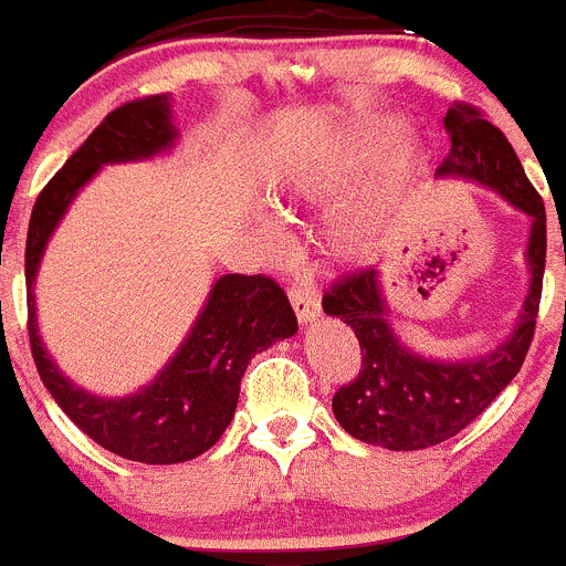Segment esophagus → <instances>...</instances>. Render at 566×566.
<instances>
[{
	"label": "esophagus",
	"instance_id": "1",
	"mask_svg": "<svg viewBox=\"0 0 566 566\" xmlns=\"http://www.w3.org/2000/svg\"><path fill=\"white\" fill-rule=\"evenodd\" d=\"M289 300H292L294 314H297L300 323H311V319L319 317V294L314 292L311 283H303V280H300V283H292Z\"/></svg>",
	"mask_w": 566,
	"mask_h": 566
}]
</instances>
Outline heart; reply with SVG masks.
Returning <instances> with one entry per match:
<instances>
[{"label": "heart", "mask_w": 566, "mask_h": 566, "mask_svg": "<svg viewBox=\"0 0 566 566\" xmlns=\"http://www.w3.org/2000/svg\"><path fill=\"white\" fill-rule=\"evenodd\" d=\"M403 134H407V123L401 117H396V114H370V117L356 123L350 132L342 134L336 143H331L328 148L311 154V157H305L294 168L292 181H289L292 193L297 199L311 201V205H325V201L342 199L367 174H373L378 165H384V159L401 144ZM421 148L418 145H402L391 163L381 170V179H378L376 190L370 193L367 205L361 207V212H356L354 219H347L339 227L336 243L347 249V252L359 249L367 241V235L396 210V205L407 193L415 176L421 174ZM258 227H261V235L269 243H277L283 238L280 224L272 216H261Z\"/></svg>", "instance_id": "b5f03b06"}]
</instances>
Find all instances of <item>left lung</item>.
Returning <instances> with one entry per match:
<instances>
[{"label":"left lung","mask_w":566,"mask_h":566,"mask_svg":"<svg viewBox=\"0 0 566 566\" xmlns=\"http://www.w3.org/2000/svg\"><path fill=\"white\" fill-rule=\"evenodd\" d=\"M452 139L438 176H454L496 190L507 205L531 219L527 238L525 305L516 328L483 356L440 361L418 356L396 336L387 314L378 269H361L336 280L323 297L331 317L345 319L361 347V370L334 396V415L347 434L392 452L429 449L463 432L520 373L536 331L542 300L544 258H547V216L544 201L525 176L520 157L505 134L485 120L480 108L454 103L443 117Z\"/></svg>","instance_id":"8db88e82"}]
</instances>
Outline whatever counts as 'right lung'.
Returning a JSON list of instances; mask_svg holds the SVG:
<instances>
[{"label":"right lung","instance_id":"right-lung-1","mask_svg":"<svg viewBox=\"0 0 566 566\" xmlns=\"http://www.w3.org/2000/svg\"><path fill=\"white\" fill-rule=\"evenodd\" d=\"M176 134L168 95L139 97L106 114L39 193L24 249L28 334L41 381L72 423L97 446L148 465L185 463L219 443L235 415L241 378L252 356L297 331L292 303L272 277L221 274L174 359L134 396H92L70 381L46 354L35 319L33 283L46 241L66 207L103 165L137 163L170 151Z\"/></svg>","mask_w":566,"mask_h":566}]
</instances>
